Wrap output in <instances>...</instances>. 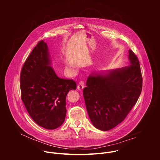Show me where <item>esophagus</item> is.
Listing matches in <instances>:
<instances>
[{"mask_svg": "<svg viewBox=\"0 0 160 160\" xmlns=\"http://www.w3.org/2000/svg\"><path fill=\"white\" fill-rule=\"evenodd\" d=\"M84 85H85V82L84 81H80L78 84V86H77V88L78 90H82L84 87Z\"/></svg>", "mask_w": 160, "mask_h": 160, "instance_id": "obj_1", "label": "esophagus"}]
</instances>
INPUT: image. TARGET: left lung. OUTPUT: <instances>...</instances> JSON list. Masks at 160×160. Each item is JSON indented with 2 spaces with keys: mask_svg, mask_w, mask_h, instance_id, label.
Segmentation results:
<instances>
[{
  "mask_svg": "<svg viewBox=\"0 0 160 160\" xmlns=\"http://www.w3.org/2000/svg\"><path fill=\"white\" fill-rule=\"evenodd\" d=\"M128 52L130 65L92 73L83 88L89 118L101 130L108 131L123 122L141 93L142 77L139 61L132 51Z\"/></svg>",
  "mask_w": 160,
  "mask_h": 160,
  "instance_id": "8db88e82",
  "label": "left lung"
}]
</instances>
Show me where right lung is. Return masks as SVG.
Returning a JSON list of instances; mask_svg holds the SVG:
<instances>
[{
	"label": "right lung",
	"mask_w": 160,
	"mask_h": 160,
	"mask_svg": "<svg viewBox=\"0 0 160 160\" xmlns=\"http://www.w3.org/2000/svg\"><path fill=\"white\" fill-rule=\"evenodd\" d=\"M47 43L40 40L26 59L20 74L21 100L33 121L48 130L59 127L66 117V98L77 88L73 80L59 78Z\"/></svg>",
	"instance_id": "1"
}]
</instances>
